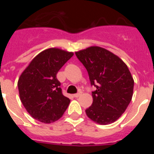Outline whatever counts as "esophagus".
<instances>
[{
  "label": "esophagus",
  "mask_w": 154,
  "mask_h": 154,
  "mask_svg": "<svg viewBox=\"0 0 154 154\" xmlns=\"http://www.w3.org/2000/svg\"><path fill=\"white\" fill-rule=\"evenodd\" d=\"M81 95H82V92H79L78 93L74 94V95H73V96H74V97H75V98H78V97H79V96H81Z\"/></svg>",
  "instance_id": "obj_1"
}]
</instances>
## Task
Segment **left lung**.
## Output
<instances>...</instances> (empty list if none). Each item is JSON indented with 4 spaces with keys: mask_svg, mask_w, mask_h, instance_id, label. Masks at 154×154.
<instances>
[{
    "mask_svg": "<svg viewBox=\"0 0 154 154\" xmlns=\"http://www.w3.org/2000/svg\"><path fill=\"white\" fill-rule=\"evenodd\" d=\"M89 74L93 102L85 113L92 121L107 125L117 120L132 99L134 81L127 65L113 53L92 46L75 52Z\"/></svg>",
    "mask_w": 154,
    "mask_h": 154,
    "instance_id": "1",
    "label": "left lung"
}]
</instances>
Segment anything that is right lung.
<instances>
[{
  "label": "right lung",
  "mask_w": 154,
  "mask_h": 154,
  "mask_svg": "<svg viewBox=\"0 0 154 154\" xmlns=\"http://www.w3.org/2000/svg\"><path fill=\"white\" fill-rule=\"evenodd\" d=\"M72 56V52L48 48L35 57L21 75L17 82L20 99L34 119L53 123L68 108L70 99L62 94L56 75Z\"/></svg>",
  "instance_id": "obj_1"
}]
</instances>
